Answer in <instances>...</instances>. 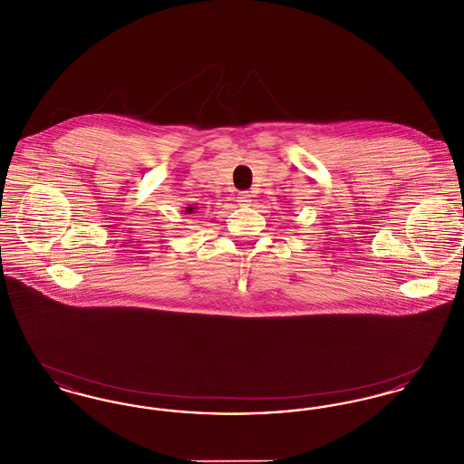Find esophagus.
Masks as SVG:
<instances>
[{"mask_svg": "<svg viewBox=\"0 0 464 464\" xmlns=\"http://www.w3.org/2000/svg\"><path fill=\"white\" fill-rule=\"evenodd\" d=\"M238 203H240L242 207L250 205V195H248V193H240V195H238Z\"/></svg>", "mask_w": 464, "mask_h": 464, "instance_id": "esophagus-1", "label": "esophagus"}]
</instances>
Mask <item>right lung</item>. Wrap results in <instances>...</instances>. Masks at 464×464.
Here are the masks:
<instances>
[{
	"mask_svg": "<svg viewBox=\"0 0 464 464\" xmlns=\"http://www.w3.org/2000/svg\"><path fill=\"white\" fill-rule=\"evenodd\" d=\"M182 212H184V214L193 216L195 212H198V207H195V205H188V207H182Z\"/></svg>",
	"mask_w": 464,
	"mask_h": 464,
	"instance_id": "obj_1",
	"label": "right lung"
}]
</instances>
